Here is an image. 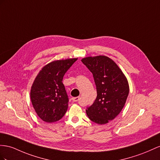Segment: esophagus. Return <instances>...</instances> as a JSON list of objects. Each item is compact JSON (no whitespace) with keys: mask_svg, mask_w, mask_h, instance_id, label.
I'll use <instances>...</instances> for the list:
<instances>
[{"mask_svg":"<svg viewBox=\"0 0 160 160\" xmlns=\"http://www.w3.org/2000/svg\"><path fill=\"white\" fill-rule=\"evenodd\" d=\"M72 101H73V102H78V101H80V97H73L72 98Z\"/></svg>","mask_w":160,"mask_h":160,"instance_id":"1","label":"esophagus"}]
</instances>
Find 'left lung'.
Here are the masks:
<instances>
[{"label":"left lung","instance_id":"left-lung-1","mask_svg":"<svg viewBox=\"0 0 160 160\" xmlns=\"http://www.w3.org/2000/svg\"><path fill=\"white\" fill-rule=\"evenodd\" d=\"M81 61L92 72L97 87L96 99L86 109L87 116L98 124H108L126 103L129 94L128 80L115 61L107 56H90Z\"/></svg>","mask_w":160,"mask_h":160}]
</instances>
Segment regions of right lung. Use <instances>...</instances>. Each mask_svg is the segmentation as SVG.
<instances>
[{"label": "right lung", "instance_id": "1", "mask_svg": "<svg viewBox=\"0 0 160 160\" xmlns=\"http://www.w3.org/2000/svg\"><path fill=\"white\" fill-rule=\"evenodd\" d=\"M78 58L55 60L45 65L35 78L30 90L32 104L38 116L47 123L59 120L68 110V97L63 76Z\"/></svg>", "mask_w": 160, "mask_h": 160}]
</instances>
